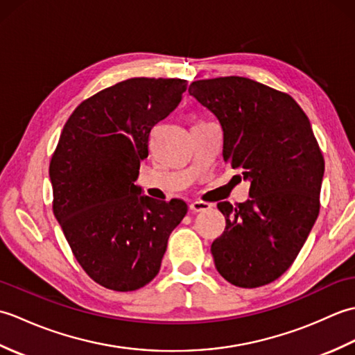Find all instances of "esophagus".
Returning <instances> with one entry per match:
<instances>
[{
	"label": "esophagus",
	"mask_w": 355,
	"mask_h": 355,
	"mask_svg": "<svg viewBox=\"0 0 355 355\" xmlns=\"http://www.w3.org/2000/svg\"><path fill=\"white\" fill-rule=\"evenodd\" d=\"M189 207L193 214H198V212H207V210L212 209V205H210V202H205V201H193V202H191Z\"/></svg>",
	"instance_id": "34e87169"
}]
</instances>
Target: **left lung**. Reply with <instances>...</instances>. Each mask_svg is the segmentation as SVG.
I'll return each instance as SVG.
<instances>
[{"label":"left lung","mask_w":355,"mask_h":355,"mask_svg":"<svg viewBox=\"0 0 355 355\" xmlns=\"http://www.w3.org/2000/svg\"><path fill=\"white\" fill-rule=\"evenodd\" d=\"M220 120L223 157L250 182V200L218 202L225 229L212 252L215 267L243 288L267 285L296 259L318 220L325 162L310 120L291 96L239 78L189 87Z\"/></svg>","instance_id":"8db88e82"}]
</instances>
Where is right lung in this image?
Instances as JSON below:
<instances>
[{"label":"right lung","instance_id":"1","mask_svg":"<svg viewBox=\"0 0 355 355\" xmlns=\"http://www.w3.org/2000/svg\"><path fill=\"white\" fill-rule=\"evenodd\" d=\"M183 79L132 78L82 102L50 162L53 212L74 258L94 282L134 291L160 271L172 230L187 205L160 201L134 182L149 132L178 107Z\"/></svg>","mask_w":355,"mask_h":355}]
</instances>
